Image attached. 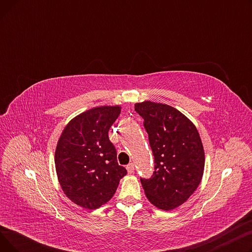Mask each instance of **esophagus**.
<instances>
[{
    "mask_svg": "<svg viewBox=\"0 0 252 252\" xmlns=\"http://www.w3.org/2000/svg\"><path fill=\"white\" fill-rule=\"evenodd\" d=\"M126 170H127L128 174L134 173V170H135V165H134V163H128V164L126 165Z\"/></svg>",
    "mask_w": 252,
    "mask_h": 252,
    "instance_id": "1",
    "label": "esophagus"
}]
</instances>
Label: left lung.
<instances>
[{"label":"left lung","mask_w":252,"mask_h":252,"mask_svg":"<svg viewBox=\"0 0 252 252\" xmlns=\"http://www.w3.org/2000/svg\"><path fill=\"white\" fill-rule=\"evenodd\" d=\"M135 110L144 119L154 156V173L141 183L148 200L171 210L188 200L201 182L204 150L189 118L169 105L145 101Z\"/></svg>","instance_id":"obj_1"}]
</instances>
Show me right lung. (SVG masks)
Listing matches in <instances>:
<instances>
[{
  "label": "right lung",
  "mask_w": 252,
  "mask_h": 252,
  "mask_svg": "<svg viewBox=\"0 0 252 252\" xmlns=\"http://www.w3.org/2000/svg\"><path fill=\"white\" fill-rule=\"evenodd\" d=\"M119 106H101L83 112L65 126L57 143L55 166L60 186L83 208L96 209L109 201L126 169L117 163L108 131Z\"/></svg>",
  "instance_id": "1"
}]
</instances>
